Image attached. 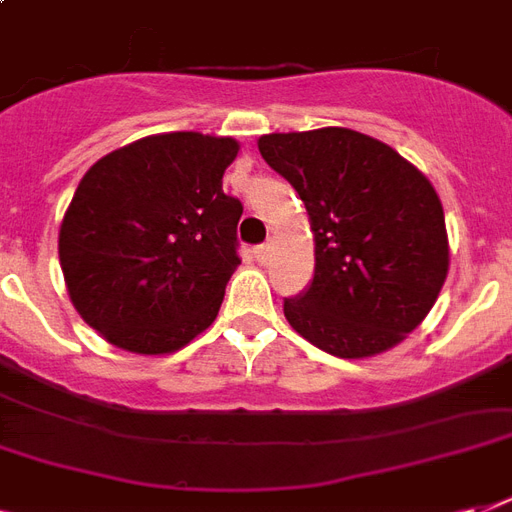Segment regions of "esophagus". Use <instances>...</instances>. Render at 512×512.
Instances as JSON below:
<instances>
[{"label": "esophagus", "instance_id": "obj_1", "mask_svg": "<svg viewBox=\"0 0 512 512\" xmlns=\"http://www.w3.org/2000/svg\"><path fill=\"white\" fill-rule=\"evenodd\" d=\"M255 257L257 263H268L273 257V244H260V247H255Z\"/></svg>", "mask_w": 512, "mask_h": 512}]
</instances>
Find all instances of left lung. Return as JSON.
Segmentation results:
<instances>
[{
    "label": "left lung",
    "instance_id": "obj_1",
    "mask_svg": "<svg viewBox=\"0 0 512 512\" xmlns=\"http://www.w3.org/2000/svg\"><path fill=\"white\" fill-rule=\"evenodd\" d=\"M257 148L303 199L311 289L284 300L297 335L337 358L396 348L420 327L449 273L436 188L382 140L348 127L271 132Z\"/></svg>",
    "mask_w": 512,
    "mask_h": 512
}]
</instances>
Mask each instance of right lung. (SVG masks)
<instances>
[{
  "label": "right lung",
  "instance_id": "add662e5",
  "mask_svg": "<svg viewBox=\"0 0 512 512\" xmlns=\"http://www.w3.org/2000/svg\"><path fill=\"white\" fill-rule=\"evenodd\" d=\"M239 140L159 132L84 172L58 233L76 313L116 348L167 356L217 319L241 265V201L223 193Z\"/></svg>",
  "mask_w": 512,
  "mask_h": 512
}]
</instances>
